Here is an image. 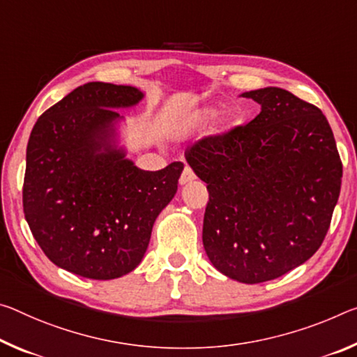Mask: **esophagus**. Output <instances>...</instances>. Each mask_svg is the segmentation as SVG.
Here are the masks:
<instances>
[{
    "instance_id": "esophagus-1",
    "label": "esophagus",
    "mask_w": 357,
    "mask_h": 357,
    "mask_svg": "<svg viewBox=\"0 0 357 357\" xmlns=\"http://www.w3.org/2000/svg\"><path fill=\"white\" fill-rule=\"evenodd\" d=\"M194 179H195L194 172H192L190 167L185 165L184 167V172H183V174H181V178H179V184L181 185H185V184L192 183V181H194Z\"/></svg>"
}]
</instances>
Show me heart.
Here are the masks:
<instances>
[{"label":"heart","mask_w":357,"mask_h":357,"mask_svg":"<svg viewBox=\"0 0 357 357\" xmlns=\"http://www.w3.org/2000/svg\"><path fill=\"white\" fill-rule=\"evenodd\" d=\"M218 112L219 106L216 105H205L195 107V109H192L181 119L179 126L185 130H200L203 127H206L208 123L218 116ZM241 119L243 112L240 107H229V109H225L222 114L219 116L218 121L214 122L211 135L213 137H225V135L231 133L235 128H238L241 126Z\"/></svg>","instance_id":"heart-1"}]
</instances>
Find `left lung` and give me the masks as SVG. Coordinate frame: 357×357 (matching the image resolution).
Segmentation results:
<instances>
[{
  "label": "left lung",
  "mask_w": 357,
  "mask_h": 357,
  "mask_svg": "<svg viewBox=\"0 0 357 357\" xmlns=\"http://www.w3.org/2000/svg\"><path fill=\"white\" fill-rule=\"evenodd\" d=\"M257 117L185 155L206 183L203 246L214 268L256 284L280 278L319 250L338 202L343 167L318 107L280 87L241 93Z\"/></svg>",
  "instance_id": "left-lung-1"
}]
</instances>
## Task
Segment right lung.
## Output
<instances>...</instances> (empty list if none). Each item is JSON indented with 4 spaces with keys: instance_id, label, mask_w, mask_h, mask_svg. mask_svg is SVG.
I'll return each instance as SVG.
<instances>
[{
    "instance_id": "right-lung-1",
    "label": "right lung",
    "mask_w": 357,
    "mask_h": 357,
    "mask_svg": "<svg viewBox=\"0 0 357 357\" xmlns=\"http://www.w3.org/2000/svg\"><path fill=\"white\" fill-rule=\"evenodd\" d=\"M139 89L89 82L44 112L26 146L25 219L56 267L114 280L143 260L152 225L173 200L184 165L146 172L122 143Z\"/></svg>"
}]
</instances>
